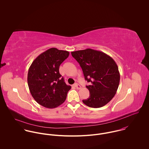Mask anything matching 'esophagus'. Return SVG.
<instances>
[{
  "label": "esophagus",
  "mask_w": 149,
  "mask_h": 149,
  "mask_svg": "<svg viewBox=\"0 0 149 149\" xmlns=\"http://www.w3.org/2000/svg\"><path fill=\"white\" fill-rule=\"evenodd\" d=\"M74 86H75L77 89H81V86L79 85V84H77V83L74 84Z\"/></svg>",
  "instance_id": "obj_1"
}]
</instances>
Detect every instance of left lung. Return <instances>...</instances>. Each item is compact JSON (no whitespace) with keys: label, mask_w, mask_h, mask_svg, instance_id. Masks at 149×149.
I'll return each instance as SVG.
<instances>
[{"label":"left lung","mask_w":149,"mask_h":149,"mask_svg":"<svg viewBox=\"0 0 149 149\" xmlns=\"http://www.w3.org/2000/svg\"><path fill=\"white\" fill-rule=\"evenodd\" d=\"M71 54L80 64L85 80L89 83L86 87L90 96L83 102L92 108L105 106L114 97L119 86L120 73L117 64L106 53L92 49Z\"/></svg>","instance_id":"left-lung-1"}]
</instances>
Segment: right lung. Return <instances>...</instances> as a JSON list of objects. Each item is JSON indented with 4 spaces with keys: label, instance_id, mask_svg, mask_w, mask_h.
I'll list each match as a JSON object with an SVG mask.
<instances>
[{
    "label": "right lung",
    "instance_id": "1",
    "mask_svg": "<svg viewBox=\"0 0 149 149\" xmlns=\"http://www.w3.org/2000/svg\"><path fill=\"white\" fill-rule=\"evenodd\" d=\"M69 52L50 48L40 54L30 65L27 74L30 92L34 100L47 108H54L66 100L71 86L60 74V65Z\"/></svg>",
    "mask_w": 149,
    "mask_h": 149
}]
</instances>
